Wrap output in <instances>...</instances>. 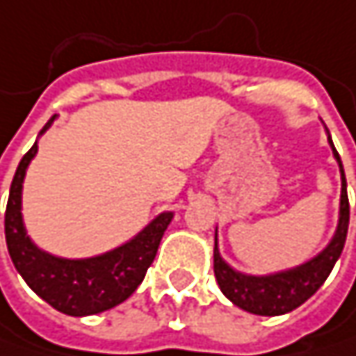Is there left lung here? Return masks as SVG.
<instances>
[{
  "instance_id": "obj_1",
  "label": "left lung",
  "mask_w": 356,
  "mask_h": 356,
  "mask_svg": "<svg viewBox=\"0 0 356 356\" xmlns=\"http://www.w3.org/2000/svg\"><path fill=\"white\" fill-rule=\"evenodd\" d=\"M325 134H327V144L332 148V154L340 169L342 187H340V210H338L336 231H334L330 243L321 249L318 255H314L312 259H307L295 268H289V270L261 274V276L245 274V272L235 270L229 261L222 259V255L218 251V229H216L214 276H216V282H218L222 295L233 305L241 307L243 312L255 314V316H282V314L297 309L312 295H316V291L325 282V278L330 276L334 264L338 261V257L344 249L346 233H348V216H350L348 195H346V177H344L342 161L334 148L327 127H325Z\"/></svg>"
}]
</instances>
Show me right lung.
Segmentation results:
<instances>
[{
    "label": "right lung",
    "instance_id": "1",
    "mask_svg": "<svg viewBox=\"0 0 356 356\" xmlns=\"http://www.w3.org/2000/svg\"><path fill=\"white\" fill-rule=\"evenodd\" d=\"M53 115L38 138L53 125ZM38 152V140L22 156L10 187L6 208V243L18 274L36 295L65 316L84 318L123 303L144 280L156 249L173 220V212H161L123 245L92 257H61L40 249L26 233L22 218V185L26 169Z\"/></svg>",
    "mask_w": 356,
    "mask_h": 356
}]
</instances>
